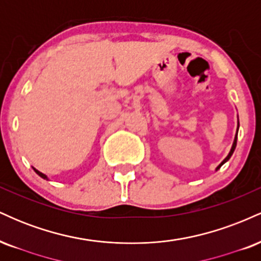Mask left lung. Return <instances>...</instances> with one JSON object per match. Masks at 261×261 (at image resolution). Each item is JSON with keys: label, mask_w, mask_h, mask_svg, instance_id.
<instances>
[{"label": "left lung", "mask_w": 261, "mask_h": 261, "mask_svg": "<svg viewBox=\"0 0 261 261\" xmlns=\"http://www.w3.org/2000/svg\"><path fill=\"white\" fill-rule=\"evenodd\" d=\"M238 128H239V120H238V124H237V133H236V136H234V140H233V143H232V147H230V151H229V153L227 154V157L224 158V160L221 162L220 164H218V166L216 167V170H218L221 168V167L223 166L224 163H226L227 161L229 160L230 157H232V154H233V152H234V149H236V146H237V137H238Z\"/></svg>", "instance_id": "8db88e82"}]
</instances>
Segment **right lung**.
<instances>
[{"label":"right lung","mask_w":261,"mask_h":261,"mask_svg":"<svg viewBox=\"0 0 261 261\" xmlns=\"http://www.w3.org/2000/svg\"><path fill=\"white\" fill-rule=\"evenodd\" d=\"M33 169H34V172H35V173H37V174H38L39 176H41V178H43V179H46V180H49V178H47V176H46V175H45V174H44V173L39 172V170H38V169H35V168H33Z\"/></svg>","instance_id":"add662e5"}]
</instances>
